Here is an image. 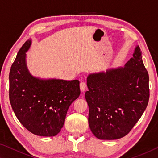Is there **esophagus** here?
<instances>
[{
	"label": "esophagus",
	"instance_id": "esophagus-1",
	"mask_svg": "<svg viewBox=\"0 0 158 158\" xmlns=\"http://www.w3.org/2000/svg\"><path fill=\"white\" fill-rule=\"evenodd\" d=\"M85 89H86V84L84 81L80 83V90H81V91L84 92Z\"/></svg>",
	"mask_w": 158,
	"mask_h": 158
}]
</instances>
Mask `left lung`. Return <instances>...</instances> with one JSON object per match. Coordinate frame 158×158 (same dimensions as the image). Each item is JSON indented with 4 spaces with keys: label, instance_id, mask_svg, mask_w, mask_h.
I'll use <instances>...</instances> for the list:
<instances>
[{
    "label": "left lung",
    "instance_id": "1",
    "mask_svg": "<svg viewBox=\"0 0 158 158\" xmlns=\"http://www.w3.org/2000/svg\"><path fill=\"white\" fill-rule=\"evenodd\" d=\"M149 77L139 46L125 68L90 74L85 98L89 124L100 139L127 135L139 120L149 100Z\"/></svg>",
    "mask_w": 158,
    "mask_h": 158
}]
</instances>
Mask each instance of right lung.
I'll list each match as a JSON object with an SVG mask.
<instances>
[{
	"mask_svg": "<svg viewBox=\"0 0 158 158\" xmlns=\"http://www.w3.org/2000/svg\"><path fill=\"white\" fill-rule=\"evenodd\" d=\"M26 41L19 51L10 69L9 98L19 121L31 133L53 137L60 132L69 106L80 95L78 80H43L34 77L27 69Z\"/></svg>",
	"mask_w": 158,
	"mask_h": 158,
	"instance_id": "right-lung-1",
	"label": "right lung"
}]
</instances>
